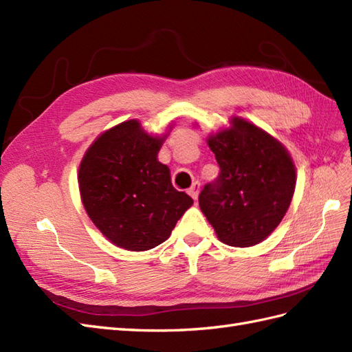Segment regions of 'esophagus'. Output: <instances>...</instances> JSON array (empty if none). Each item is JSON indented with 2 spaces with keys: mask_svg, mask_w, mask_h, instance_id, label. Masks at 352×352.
<instances>
[{
  "mask_svg": "<svg viewBox=\"0 0 352 352\" xmlns=\"http://www.w3.org/2000/svg\"><path fill=\"white\" fill-rule=\"evenodd\" d=\"M199 190H201V184H199V182H195L193 184H192V187L188 188V195H190L193 199L196 201L197 199V195H199Z\"/></svg>",
  "mask_w": 352,
  "mask_h": 352,
  "instance_id": "1",
  "label": "esophagus"
}]
</instances>
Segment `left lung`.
<instances>
[{
	"label": "left lung",
	"instance_id": "left-lung-1",
	"mask_svg": "<svg viewBox=\"0 0 352 352\" xmlns=\"http://www.w3.org/2000/svg\"><path fill=\"white\" fill-rule=\"evenodd\" d=\"M208 138L220 174L205 184L199 206L217 236L230 247H251L281 223L296 187L290 155L257 126L235 117Z\"/></svg>",
	"mask_w": 352,
	"mask_h": 352
}]
</instances>
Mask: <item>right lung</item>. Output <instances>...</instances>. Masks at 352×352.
<instances>
[{"mask_svg":"<svg viewBox=\"0 0 352 352\" xmlns=\"http://www.w3.org/2000/svg\"><path fill=\"white\" fill-rule=\"evenodd\" d=\"M164 138H153L137 120L104 132L78 169L87 215L117 247L146 251L166 241L193 199L170 183L157 160Z\"/></svg>","mask_w":352,"mask_h":352,"instance_id":"right-lung-1","label":"right lung"}]
</instances>
